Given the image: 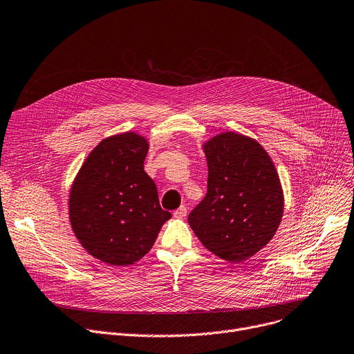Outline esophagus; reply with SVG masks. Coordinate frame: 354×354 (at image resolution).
<instances>
[{
    "instance_id": "34e87169",
    "label": "esophagus",
    "mask_w": 354,
    "mask_h": 354,
    "mask_svg": "<svg viewBox=\"0 0 354 354\" xmlns=\"http://www.w3.org/2000/svg\"><path fill=\"white\" fill-rule=\"evenodd\" d=\"M187 215V207L185 205H181L180 208H177L174 211V216L176 218H184V216Z\"/></svg>"
}]
</instances>
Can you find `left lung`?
<instances>
[{"instance_id":"left-lung-1","label":"left lung","mask_w":354,"mask_h":354,"mask_svg":"<svg viewBox=\"0 0 354 354\" xmlns=\"http://www.w3.org/2000/svg\"><path fill=\"white\" fill-rule=\"evenodd\" d=\"M207 196L188 215L203 245L242 262L274 238L283 215V189L274 161L250 136L223 131L203 143Z\"/></svg>"}]
</instances>
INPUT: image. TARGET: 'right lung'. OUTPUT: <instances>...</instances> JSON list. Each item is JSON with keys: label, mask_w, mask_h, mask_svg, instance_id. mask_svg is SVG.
I'll use <instances>...</instances> for the list:
<instances>
[{"label": "right lung", "mask_w": 354, "mask_h": 354, "mask_svg": "<svg viewBox=\"0 0 354 354\" xmlns=\"http://www.w3.org/2000/svg\"><path fill=\"white\" fill-rule=\"evenodd\" d=\"M149 140L136 131L103 139L76 173L68 198L69 223L82 248L112 266L142 259L171 214L161 209L145 171Z\"/></svg>", "instance_id": "right-lung-1"}]
</instances>
